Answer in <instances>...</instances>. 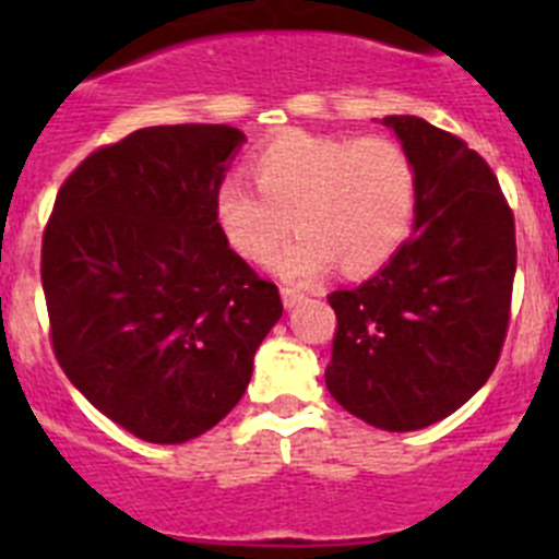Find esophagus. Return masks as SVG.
I'll return each instance as SVG.
<instances>
[{
	"instance_id": "1",
	"label": "esophagus",
	"mask_w": 559,
	"mask_h": 559,
	"mask_svg": "<svg viewBox=\"0 0 559 559\" xmlns=\"http://www.w3.org/2000/svg\"><path fill=\"white\" fill-rule=\"evenodd\" d=\"M305 299V294L299 288H290V285H285L283 288V302L285 308H294V305H299Z\"/></svg>"
}]
</instances>
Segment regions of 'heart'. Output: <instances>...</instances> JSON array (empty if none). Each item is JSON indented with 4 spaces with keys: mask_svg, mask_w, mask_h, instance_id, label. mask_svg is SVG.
<instances>
[{
    "mask_svg": "<svg viewBox=\"0 0 559 559\" xmlns=\"http://www.w3.org/2000/svg\"><path fill=\"white\" fill-rule=\"evenodd\" d=\"M257 190L237 179L215 190V221L249 263L274 260L276 274L310 283L335 263L349 276L380 269L406 243L417 215V167L389 136H319L290 131L249 162Z\"/></svg>",
    "mask_w": 559,
    "mask_h": 559,
    "instance_id": "heart-1",
    "label": "heart"
}]
</instances>
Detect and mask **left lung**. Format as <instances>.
<instances>
[{
  "label": "left lung",
  "instance_id": "left-lung-1",
  "mask_svg": "<svg viewBox=\"0 0 559 559\" xmlns=\"http://www.w3.org/2000/svg\"><path fill=\"white\" fill-rule=\"evenodd\" d=\"M383 126L417 167L414 235L372 280L333 290L338 406L383 431L445 419L487 383L510 328L515 218L467 142L419 117Z\"/></svg>",
  "mask_w": 559,
  "mask_h": 559
}]
</instances>
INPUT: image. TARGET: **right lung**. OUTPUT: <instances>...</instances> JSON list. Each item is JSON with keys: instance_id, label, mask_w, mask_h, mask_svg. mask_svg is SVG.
<instances>
[{"instance_id": "add662e5", "label": "right lung", "mask_w": 559, "mask_h": 559, "mask_svg": "<svg viewBox=\"0 0 559 559\" xmlns=\"http://www.w3.org/2000/svg\"><path fill=\"white\" fill-rule=\"evenodd\" d=\"M231 126H153L69 173L41 240L49 341L78 392L133 437L179 445L237 406L283 316L235 254L215 190Z\"/></svg>"}]
</instances>
